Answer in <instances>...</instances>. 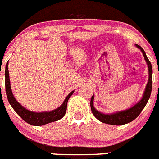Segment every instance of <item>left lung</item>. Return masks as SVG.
Listing matches in <instances>:
<instances>
[{"label": "left lung", "instance_id": "left-lung-1", "mask_svg": "<svg viewBox=\"0 0 159 159\" xmlns=\"http://www.w3.org/2000/svg\"><path fill=\"white\" fill-rule=\"evenodd\" d=\"M136 47L138 49L141 50L143 55H144V60H145L146 63L148 64V84L146 85L145 91L144 92V95H143L142 98L137 103L136 105L133 106V107L130 108L128 109H126L124 111H120V112H117L115 113L112 114H104L102 113V112H98L96 109H95L93 106V100H94V95L92 96L91 98V102H90V106H91V109H92V112L93 113V115L95 116V117L96 119H98V120L101 121L102 123H104V124H111V125H124V124H128V123L131 122L137 118V117L139 116V114L141 113V111L143 110V109L144 108V106L147 104L149 98H150L151 92H152V64L149 61L148 58L146 56V53L144 52V50H143V48L141 47H140L139 45L136 44Z\"/></svg>", "mask_w": 159, "mask_h": 159}]
</instances>
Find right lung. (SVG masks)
Instances as JSON below:
<instances>
[{
	"instance_id": "add662e5",
	"label": "right lung",
	"mask_w": 159,
	"mask_h": 159,
	"mask_svg": "<svg viewBox=\"0 0 159 159\" xmlns=\"http://www.w3.org/2000/svg\"><path fill=\"white\" fill-rule=\"evenodd\" d=\"M5 91L6 95H7V100L14 110L16 112L17 114L20 116L23 120L25 121L28 124L33 126H43L49 123L54 122V121L59 120L61 118L64 116L67 110V101L69 98L72 95L75 91H72L67 98L64 101L63 104L57 109H54L50 112H35L29 111L23 107L19 102L16 101L15 98L12 94L11 89L10 78H9V72H8V62H7L5 67Z\"/></svg>"
}]
</instances>
